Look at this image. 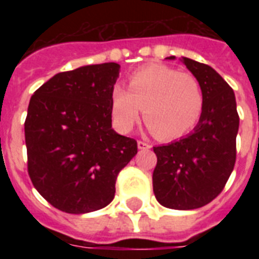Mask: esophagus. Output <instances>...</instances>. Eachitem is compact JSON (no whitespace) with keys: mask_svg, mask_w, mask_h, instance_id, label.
Wrapping results in <instances>:
<instances>
[{"mask_svg":"<svg viewBox=\"0 0 259 259\" xmlns=\"http://www.w3.org/2000/svg\"><path fill=\"white\" fill-rule=\"evenodd\" d=\"M137 145H138V149H150V148H152V145H150L149 142L141 141V140L137 142Z\"/></svg>","mask_w":259,"mask_h":259,"instance_id":"esophagus-1","label":"esophagus"}]
</instances>
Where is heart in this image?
Masks as SVG:
<instances>
[{"label":"heart","mask_w":259,"mask_h":259,"mask_svg":"<svg viewBox=\"0 0 259 259\" xmlns=\"http://www.w3.org/2000/svg\"><path fill=\"white\" fill-rule=\"evenodd\" d=\"M144 118L152 133L170 141L187 136L199 123L204 109L200 83L193 75L165 64H149L129 76L127 90L111 91V117L119 132L127 133Z\"/></svg>","instance_id":"obj_1"}]
</instances>
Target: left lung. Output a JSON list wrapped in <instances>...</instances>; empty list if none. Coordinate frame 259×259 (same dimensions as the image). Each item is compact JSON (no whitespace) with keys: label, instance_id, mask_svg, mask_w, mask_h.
Here are the masks:
<instances>
[{"label":"left lung","instance_id":"8db88e82","mask_svg":"<svg viewBox=\"0 0 259 259\" xmlns=\"http://www.w3.org/2000/svg\"><path fill=\"white\" fill-rule=\"evenodd\" d=\"M183 63L200 83L204 109L192 133L153 148V192L166 208L195 209L212 201L233 172L239 115L233 89L217 71L188 58Z\"/></svg>","mask_w":259,"mask_h":259}]
</instances>
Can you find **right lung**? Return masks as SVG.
Segmentation results:
<instances>
[{"instance_id": "1", "label": "right lung", "mask_w": 259, "mask_h": 259, "mask_svg": "<svg viewBox=\"0 0 259 259\" xmlns=\"http://www.w3.org/2000/svg\"><path fill=\"white\" fill-rule=\"evenodd\" d=\"M119 64L59 72L30 98L25 119L28 175L55 208L86 213L110 204L118 173L137 141L111 127V91Z\"/></svg>"}]
</instances>
